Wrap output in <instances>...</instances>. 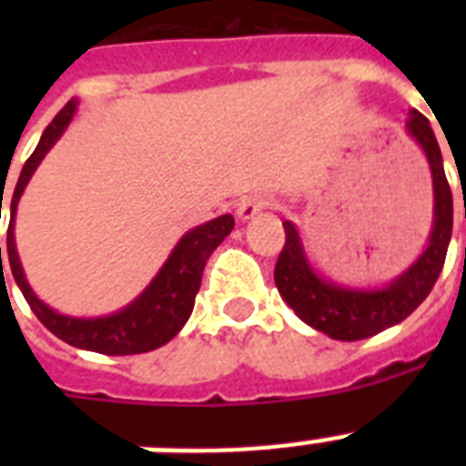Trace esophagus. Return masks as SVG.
I'll use <instances>...</instances> for the list:
<instances>
[{
	"instance_id": "esophagus-1",
	"label": "esophagus",
	"mask_w": 466,
	"mask_h": 466,
	"mask_svg": "<svg viewBox=\"0 0 466 466\" xmlns=\"http://www.w3.org/2000/svg\"><path fill=\"white\" fill-rule=\"evenodd\" d=\"M266 208V198L261 196H248V198H241V203L237 205V218L241 222H247V219H254L258 212Z\"/></svg>"
}]
</instances>
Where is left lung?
Masks as SVG:
<instances>
[{
    "instance_id": "left-lung-1",
    "label": "left lung",
    "mask_w": 466,
    "mask_h": 466,
    "mask_svg": "<svg viewBox=\"0 0 466 466\" xmlns=\"http://www.w3.org/2000/svg\"><path fill=\"white\" fill-rule=\"evenodd\" d=\"M406 135L420 147L433 178V227L426 248L397 278L382 285H346L311 263L299 229L285 219V247L276 263L280 298L311 329L336 340H360L404 321L433 290L452 237V190L428 118L409 111Z\"/></svg>"
}]
</instances>
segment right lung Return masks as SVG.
<instances>
[{
	"instance_id": "obj_1",
	"label": "right lung",
	"mask_w": 466,
	"mask_h": 466,
	"mask_svg": "<svg viewBox=\"0 0 466 466\" xmlns=\"http://www.w3.org/2000/svg\"><path fill=\"white\" fill-rule=\"evenodd\" d=\"M79 108V101L72 98L65 108L53 118V123L40 135L38 147L33 149V155L21 168L16 188L11 196L9 205V232H6V254H9L11 276L16 280L18 290L24 292L25 302L31 305L33 314L40 319V324L47 331H53L57 339L82 350H94L104 355H135L149 353L155 348L164 346L181 331L183 324L188 321L196 295L200 290L205 263L210 258L215 248L229 237L234 229L232 215H219V218L198 225L183 234L176 241L171 254L164 261L157 276L149 280L145 290L127 302L126 307L104 314V317H69L62 311L53 309L33 292V288L25 280L24 266L18 258L16 239H14V222H16L18 200L24 196L25 186L40 167V161L55 147V142L60 140L69 123L75 120V113ZM4 200V196L0 198ZM2 210V203H0ZM0 263H2V247H0Z\"/></svg>"
}]
</instances>
